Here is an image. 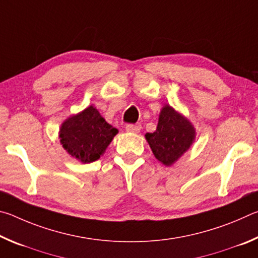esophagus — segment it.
<instances>
[{
    "label": "esophagus",
    "instance_id": "esophagus-1",
    "mask_svg": "<svg viewBox=\"0 0 258 258\" xmlns=\"http://www.w3.org/2000/svg\"><path fill=\"white\" fill-rule=\"evenodd\" d=\"M141 130V125L140 124H128L126 125V131L130 133H139Z\"/></svg>",
    "mask_w": 258,
    "mask_h": 258
}]
</instances>
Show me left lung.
<instances>
[{"label":"left lung","instance_id":"left-lung-1","mask_svg":"<svg viewBox=\"0 0 258 258\" xmlns=\"http://www.w3.org/2000/svg\"><path fill=\"white\" fill-rule=\"evenodd\" d=\"M145 137L156 158L165 166H172L194 145L196 128L184 115L165 104L156 131Z\"/></svg>","mask_w":258,"mask_h":258}]
</instances>
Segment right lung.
Listing matches in <instances>:
<instances>
[{
	"instance_id": "obj_1",
	"label": "right lung",
	"mask_w": 258,
	"mask_h": 258,
	"mask_svg": "<svg viewBox=\"0 0 258 258\" xmlns=\"http://www.w3.org/2000/svg\"><path fill=\"white\" fill-rule=\"evenodd\" d=\"M117 133L118 130L108 124L98 109L91 104L63 120L59 139L61 146L73 158L89 164L106 152Z\"/></svg>"
}]
</instances>
